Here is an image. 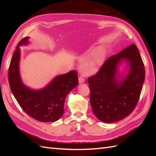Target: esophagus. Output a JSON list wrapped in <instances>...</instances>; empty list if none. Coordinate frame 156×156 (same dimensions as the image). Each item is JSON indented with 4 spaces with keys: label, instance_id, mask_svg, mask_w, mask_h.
<instances>
[{
    "label": "esophagus",
    "instance_id": "34e87169",
    "mask_svg": "<svg viewBox=\"0 0 156 156\" xmlns=\"http://www.w3.org/2000/svg\"><path fill=\"white\" fill-rule=\"evenodd\" d=\"M78 80H79V83H82V82H84L85 79H84V76H80V77H79Z\"/></svg>",
    "mask_w": 156,
    "mask_h": 156
}]
</instances>
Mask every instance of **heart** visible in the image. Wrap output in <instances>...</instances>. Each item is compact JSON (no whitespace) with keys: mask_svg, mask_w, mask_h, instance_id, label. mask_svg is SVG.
Instances as JSON below:
<instances>
[{"mask_svg":"<svg viewBox=\"0 0 156 156\" xmlns=\"http://www.w3.org/2000/svg\"><path fill=\"white\" fill-rule=\"evenodd\" d=\"M102 58H103V56H102L101 53H98L94 56H92L88 62H86L82 66V68H83L84 71L87 74H91V73L97 71L99 65L101 64Z\"/></svg>","mask_w":156,"mask_h":156,"instance_id":"obj_1","label":"heart"}]
</instances>
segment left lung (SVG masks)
Wrapping results in <instances>:
<instances>
[{"label": "left lung", "mask_w": 156, "mask_h": 156, "mask_svg": "<svg viewBox=\"0 0 156 156\" xmlns=\"http://www.w3.org/2000/svg\"><path fill=\"white\" fill-rule=\"evenodd\" d=\"M125 58L129 63V74L119 82L117 65ZM145 80V68L136 45L129 47L108 58L97 74L88 78L92 111L99 120L113 122L125 118L136 107Z\"/></svg>", "instance_id": "1"}]
</instances>
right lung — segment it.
<instances>
[{"label":"right lung","instance_id":"right-lung-1","mask_svg":"<svg viewBox=\"0 0 156 156\" xmlns=\"http://www.w3.org/2000/svg\"><path fill=\"white\" fill-rule=\"evenodd\" d=\"M29 37L19 42L10 63L8 78L10 88L20 107L31 117L41 122H54L64 114L66 98L78 84L77 72L58 76L45 88L33 90L22 83L19 71V45H26Z\"/></svg>","mask_w":156,"mask_h":156}]
</instances>
